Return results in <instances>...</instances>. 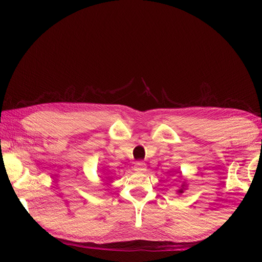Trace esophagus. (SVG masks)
<instances>
[{"label":"esophagus","mask_w":262,"mask_h":262,"mask_svg":"<svg viewBox=\"0 0 262 262\" xmlns=\"http://www.w3.org/2000/svg\"><path fill=\"white\" fill-rule=\"evenodd\" d=\"M134 170L137 172V173H143V172L146 171V165L143 162H137L134 166Z\"/></svg>","instance_id":"34e87169"}]
</instances>
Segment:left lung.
Returning <instances> with one entry per match:
<instances>
[{"instance_id":"left-lung-1","label":"left lung","mask_w":262,"mask_h":262,"mask_svg":"<svg viewBox=\"0 0 262 262\" xmlns=\"http://www.w3.org/2000/svg\"><path fill=\"white\" fill-rule=\"evenodd\" d=\"M186 186H187V185H186V182L183 181V182H182V185H181V188L178 189L177 192L179 193V194H180V193H182V192H183V190H186Z\"/></svg>"}]
</instances>
